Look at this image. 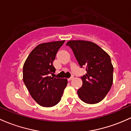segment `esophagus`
<instances>
[{"mask_svg": "<svg viewBox=\"0 0 131 131\" xmlns=\"http://www.w3.org/2000/svg\"><path fill=\"white\" fill-rule=\"evenodd\" d=\"M73 78H74V77H73V76L71 77H70V78H68V81H71V80H73Z\"/></svg>", "mask_w": 131, "mask_h": 131, "instance_id": "34e87169", "label": "esophagus"}]
</instances>
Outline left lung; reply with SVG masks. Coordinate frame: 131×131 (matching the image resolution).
Wrapping results in <instances>:
<instances>
[{"mask_svg": "<svg viewBox=\"0 0 131 131\" xmlns=\"http://www.w3.org/2000/svg\"><path fill=\"white\" fill-rule=\"evenodd\" d=\"M67 45L71 48L80 66L86 67L82 86L77 91L79 98L90 104L102 101L113 83L114 67L110 56L91 41L71 40Z\"/></svg>", "mask_w": 131, "mask_h": 131, "instance_id": "8db88e82", "label": "left lung"}]
</instances>
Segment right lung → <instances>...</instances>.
I'll use <instances>...</instances> for the list:
<instances>
[{
  "instance_id": "right-lung-1",
  "label": "right lung",
  "mask_w": 131,
  "mask_h": 131,
  "mask_svg": "<svg viewBox=\"0 0 131 131\" xmlns=\"http://www.w3.org/2000/svg\"><path fill=\"white\" fill-rule=\"evenodd\" d=\"M64 41L38 45L32 49L23 66V81L32 99L42 107H53L60 101L68 80L49 76L57 51Z\"/></svg>"
}]
</instances>
